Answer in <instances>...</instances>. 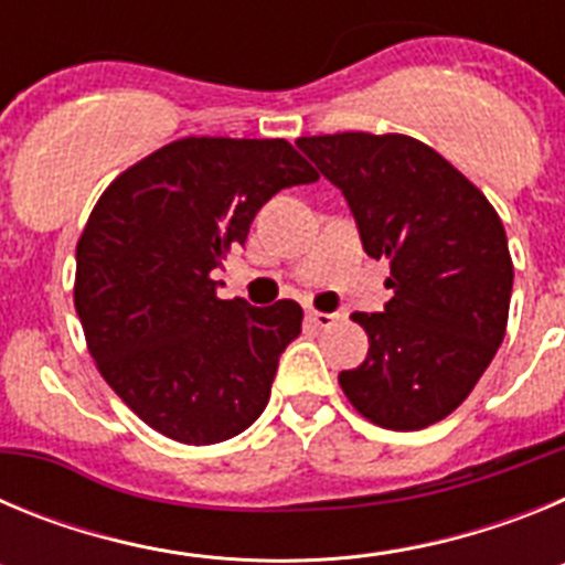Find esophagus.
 <instances>
[{
  "label": "esophagus",
  "instance_id": "obj_1",
  "mask_svg": "<svg viewBox=\"0 0 565 565\" xmlns=\"http://www.w3.org/2000/svg\"><path fill=\"white\" fill-rule=\"evenodd\" d=\"M308 319H311L317 328H331L337 322V313H326V311H308Z\"/></svg>",
  "mask_w": 565,
  "mask_h": 565
}]
</instances>
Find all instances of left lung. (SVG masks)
Returning a JSON list of instances; mask_svg holds the SVG:
<instances>
[{"label":"left lung","instance_id":"8db88e82","mask_svg":"<svg viewBox=\"0 0 565 565\" xmlns=\"http://www.w3.org/2000/svg\"><path fill=\"white\" fill-rule=\"evenodd\" d=\"M351 206L373 259H391V302L353 313L367 359L339 373L344 396L379 427L422 430L472 393L507 333L512 257L478 186L411 135L299 138Z\"/></svg>","mask_w":565,"mask_h":565}]
</instances>
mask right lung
I'll list each match as a JSON object with an SVG mask.
<instances>
[{"mask_svg": "<svg viewBox=\"0 0 565 565\" xmlns=\"http://www.w3.org/2000/svg\"><path fill=\"white\" fill-rule=\"evenodd\" d=\"M317 178L282 138H181L98 198L76 246V313L102 376L152 430L201 447L266 411L302 308L221 299L212 271L263 203Z\"/></svg>", "mask_w": 565, "mask_h": 565, "instance_id": "right-lung-1", "label": "right lung"}]
</instances>
